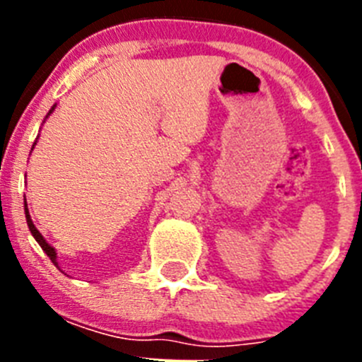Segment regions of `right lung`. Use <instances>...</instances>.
<instances>
[{"mask_svg":"<svg viewBox=\"0 0 362 362\" xmlns=\"http://www.w3.org/2000/svg\"><path fill=\"white\" fill-rule=\"evenodd\" d=\"M54 108H56V105H54V107L50 108V110H49V114H47V117H49L50 114H52V112H54ZM34 146H36V143H34V145H32V148H34ZM25 217H27V225H28V230H30V233H32V235H34V239H36V241H37V245H40L41 248H43V252H45V254L49 255V257H50V261H52V263L56 264V267H57V254H56V250H54V246H50L49 243L45 241V238H43V235H41V233H40V230H37L36 226H34V223H32V219H30V214H28L27 199H25ZM57 268H59V267H57Z\"/></svg>","mask_w":362,"mask_h":362,"instance_id":"obj_1","label":"right lung"}]
</instances>
